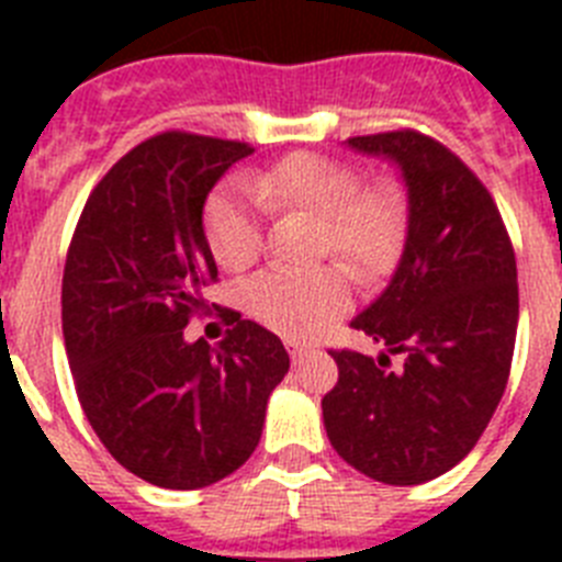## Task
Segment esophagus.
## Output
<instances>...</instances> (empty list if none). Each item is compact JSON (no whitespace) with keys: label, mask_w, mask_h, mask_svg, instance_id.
<instances>
[{"label":"esophagus","mask_w":562,"mask_h":562,"mask_svg":"<svg viewBox=\"0 0 562 562\" xmlns=\"http://www.w3.org/2000/svg\"><path fill=\"white\" fill-rule=\"evenodd\" d=\"M286 351H290V357L295 366H301V362L312 355L310 346H304V342H295V340H286Z\"/></svg>","instance_id":"esophagus-1"}]
</instances>
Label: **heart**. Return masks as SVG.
<instances>
[{
    "mask_svg": "<svg viewBox=\"0 0 562 562\" xmlns=\"http://www.w3.org/2000/svg\"><path fill=\"white\" fill-rule=\"evenodd\" d=\"M258 207L304 213L317 225L312 252L346 258L362 276L394 265L405 236V200L396 182H360L357 168L321 154L295 151L241 182H225L202 207V231L222 270L250 267L265 247ZM245 310L258 324L286 337H310L351 304V276L337 261L312 270L258 272L241 290Z\"/></svg>",
    "mask_w": 562,
    "mask_h": 562,
    "instance_id": "obj_1",
    "label": "heart"
}]
</instances>
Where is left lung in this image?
I'll return each mask as SVG.
<instances>
[{
  "instance_id": "8db88e82",
  "label": "left lung",
  "mask_w": 562,
  "mask_h": 562,
  "mask_svg": "<svg viewBox=\"0 0 562 562\" xmlns=\"http://www.w3.org/2000/svg\"><path fill=\"white\" fill-rule=\"evenodd\" d=\"M349 146L400 166L408 233L391 284L351 321L385 351H331L326 436L369 479L425 484L475 448L504 396L518 331L515 250L484 182L448 146L414 128ZM391 353L403 357L396 370Z\"/></svg>"
}]
</instances>
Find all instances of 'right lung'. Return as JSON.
<instances>
[{"instance_id": "right-lung-1", "label": "right lung", "mask_w": 562, "mask_h": 562, "mask_svg": "<svg viewBox=\"0 0 562 562\" xmlns=\"http://www.w3.org/2000/svg\"><path fill=\"white\" fill-rule=\"evenodd\" d=\"M247 154L238 140L154 134L92 188L69 241L61 326L78 402L114 461L162 490L211 486L245 464L290 371L284 342L233 310L220 346L186 340L220 276L202 207Z\"/></svg>"}]
</instances>
